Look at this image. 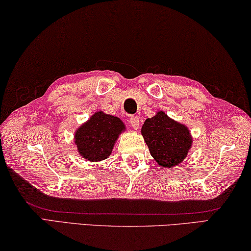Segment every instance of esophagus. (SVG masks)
<instances>
[{
  "instance_id": "34e87169",
  "label": "esophagus",
  "mask_w": 251,
  "mask_h": 251,
  "mask_svg": "<svg viewBox=\"0 0 251 251\" xmlns=\"http://www.w3.org/2000/svg\"><path fill=\"white\" fill-rule=\"evenodd\" d=\"M130 125H131V126H132V128L134 129V130H137V129H139V118L138 117H135V116H131L130 117Z\"/></svg>"
}]
</instances>
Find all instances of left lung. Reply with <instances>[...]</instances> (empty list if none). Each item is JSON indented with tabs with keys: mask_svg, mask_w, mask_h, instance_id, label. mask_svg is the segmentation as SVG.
<instances>
[{
	"mask_svg": "<svg viewBox=\"0 0 251 251\" xmlns=\"http://www.w3.org/2000/svg\"><path fill=\"white\" fill-rule=\"evenodd\" d=\"M141 133L151 155L163 168H174L181 163L192 145L187 126L172 120L163 111L147 119Z\"/></svg>",
	"mask_w": 251,
	"mask_h": 251,
	"instance_id": "1",
	"label": "left lung"
}]
</instances>
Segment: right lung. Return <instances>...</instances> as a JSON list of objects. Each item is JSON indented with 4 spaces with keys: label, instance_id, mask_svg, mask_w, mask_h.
<instances>
[{
    "label": "right lung",
    "instance_id": "1",
    "mask_svg": "<svg viewBox=\"0 0 251 251\" xmlns=\"http://www.w3.org/2000/svg\"><path fill=\"white\" fill-rule=\"evenodd\" d=\"M126 130L120 119L102 111L96 112L75 133V142L82 158L101 161L110 157L118 137Z\"/></svg>",
    "mask_w": 251,
    "mask_h": 251
}]
</instances>
